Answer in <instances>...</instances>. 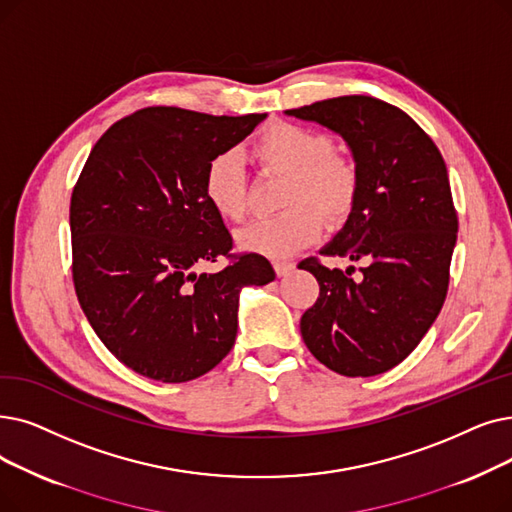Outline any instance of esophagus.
I'll list each match as a JSON object with an SVG mask.
<instances>
[{
    "mask_svg": "<svg viewBox=\"0 0 512 512\" xmlns=\"http://www.w3.org/2000/svg\"><path fill=\"white\" fill-rule=\"evenodd\" d=\"M274 270L278 276H286L295 270V263L293 261H274Z\"/></svg>",
    "mask_w": 512,
    "mask_h": 512,
    "instance_id": "1",
    "label": "esophagus"
}]
</instances>
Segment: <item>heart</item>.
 Segmentation results:
<instances>
[{"label": "heart", "instance_id": "b5f03b06", "mask_svg": "<svg viewBox=\"0 0 512 512\" xmlns=\"http://www.w3.org/2000/svg\"><path fill=\"white\" fill-rule=\"evenodd\" d=\"M335 140L322 131L293 123L265 129L253 146V157L263 167L288 177L284 207L276 217L255 219L238 230L242 251L268 259H286L320 240L324 221H343L358 194V173L345 159L335 157ZM203 194L209 207L228 221L247 213V188L236 152H221L207 163ZM320 208L318 214L315 209Z\"/></svg>", "mask_w": 512, "mask_h": 512}]
</instances>
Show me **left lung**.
Masks as SVG:
<instances>
[{
    "mask_svg": "<svg viewBox=\"0 0 512 512\" xmlns=\"http://www.w3.org/2000/svg\"><path fill=\"white\" fill-rule=\"evenodd\" d=\"M284 115L330 129L351 150L358 194L320 253L366 265L353 280V265L299 263L320 284L301 337L343 376L383 374L408 358L446 301L458 234L446 163L416 121L379 98H328Z\"/></svg>",
    "mask_w": 512,
    "mask_h": 512,
    "instance_id": "8db88e82",
    "label": "left lung"
}]
</instances>
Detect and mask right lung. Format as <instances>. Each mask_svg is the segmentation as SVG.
I'll return each mask as SVG.
<instances>
[{"label": "right lung", "mask_w": 512, "mask_h": 512, "mask_svg": "<svg viewBox=\"0 0 512 512\" xmlns=\"http://www.w3.org/2000/svg\"><path fill=\"white\" fill-rule=\"evenodd\" d=\"M268 115L138 110L92 148L71 198L73 280L87 322L115 358L152 381L186 383L226 358L244 286L276 278L261 255L224 270L232 236L205 201L207 163Z\"/></svg>", "instance_id": "add662e5"}]
</instances>
